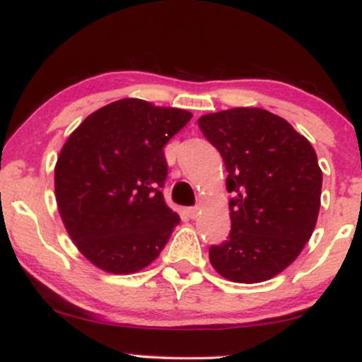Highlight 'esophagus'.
<instances>
[{
  "instance_id": "obj_1",
  "label": "esophagus",
  "mask_w": 362,
  "mask_h": 362,
  "mask_svg": "<svg viewBox=\"0 0 362 362\" xmlns=\"http://www.w3.org/2000/svg\"><path fill=\"white\" fill-rule=\"evenodd\" d=\"M199 214H200L199 206H189V209H187V215H189L192 220L197 218V216H199Z\"/></svg>"
}]
</instances>
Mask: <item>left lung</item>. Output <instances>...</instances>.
I'll return each instance as SVG.
<instances>
[{
	"label": "left lung",
	"mask_w": 362,
	"mask_h": 362,
	"mask_svg": "<svg viewBox=\"0 0 362 362\" xmlns=\"http://www.w3.org/2000/svg\"><path fill=\"white\" fill-rule=\"evenodd\" d=\"M200 131L228 172L231 230L210 263L230 281L259 283L295 262L320 211L322 173L315 148L285 119L259 107L206 114Z\"/></svg>",
	"instance_id": "1"
}]
</instances>
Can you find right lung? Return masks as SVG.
Segmentation results:
<instances>
[{
  "instance_id": "add662e5",
  "label": "right lung",
  "mask_w": 362,
  "mask_h": 362,
  "mask_svg": "<svg viewBox=\"0 0 362 362\" xmlns=\"http://www.w3.org/2000/svg\"><path fill=\"white\" fill-rule=\"evenodd\" d=\"M192 114L120 99L84 119L57 158L54 189L64 226L89 262L136 273L158 257L180 218L163 200V147Z\"/></svg>"
}]
</instances>
